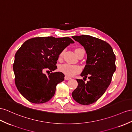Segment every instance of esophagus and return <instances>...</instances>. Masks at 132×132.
Masks as SVG:
<instances>
[{
  "instance_id": "esophagus-1",
  "label": "esophagus",
  "mask_w": 132,
  "mask_h": 132,
  "mask_svg": "<svg viewBox=\"0 0 132 132\" xmlns=\"http://www.w3.org/2000/svg\"><path fill=\"white\" fill-rule=\"evenodd\" d=\"M70 79H71V77H68V76H65V80H70Z\"/></svg>"
}]
</instances>
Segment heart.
Listing matches in <instances>:
<instances>
[{
	"mask_svg": "<svg viewBox=\"0 0 132 132\" xmlns=\"http://www.w3.org/2000/svg\"><path fill=\"white\" fill-rule=\"evenodd\" d=\"M63 55V52H62L60 54L59 59H61ZM59 70L60 72H62L66 76H72L75 74L80 72L81 70V68L79 65H72L70 63H63L59 66Z\"/></svg>",
	"mask_w": 132,
	"mask_h": 132,
	"instance_id": "obj_1",
	"label": "heart"
}]
</instances>
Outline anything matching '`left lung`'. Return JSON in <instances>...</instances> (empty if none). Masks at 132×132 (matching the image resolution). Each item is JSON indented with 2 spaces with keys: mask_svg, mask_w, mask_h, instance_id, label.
<instances>
[{
  "mask_svg": "<svg viewBox=\"0 0 132 132\" xmlns=\"http://www.w3.org/2000/svg\"><path fill=\"white\" fill-rule=\"evenodd\" d=\"M85 48L87 54L86 65L81 73L90 80L85 83L77 79L78 85L72 93L76 102L82 105L95 103L109 86L116 71V55L109 43L88 35L72 36Z\"/></svg>",
  "mask_w": 132,
  "mask_h": 132,
  "instance_id": "left-lung-1",
  "label": "left lung"
}]
</instances>
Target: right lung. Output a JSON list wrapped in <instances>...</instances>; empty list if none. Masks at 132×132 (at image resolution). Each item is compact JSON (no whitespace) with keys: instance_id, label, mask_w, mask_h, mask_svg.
Masks as SVG:
<instances>
[{"instance_id":"obj_1","label":"right lung","mask_w":132,"mask_h":132,"mask_svg":"<svg viewBox=\"0 0 132 132\" xmlns=\"http://www.w3.org/2000/svg\"><path fill=\"white\" fill-rule=\"evenodd\" d=\"M73 40L69 37H36L23 44L15 55L13 71L19 92L30 102L41 104L55 95L58 84L64 80L61 72L43 73L57 69L60 54Z\"/></svg>"}]
</instances>
